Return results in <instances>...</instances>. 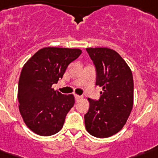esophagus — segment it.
Returning a JSON list of instances; mask_svg holds the SVG:
<instances>
[{"instance_id": "esophagus-1", "label": "esophagus", "mask_w": 158, "mask_h": 158, "mask_svg": "<svg viewBox=\"0 0 158 158\" xmlns=\"http://www.w3.org/2000/svg\"><path fill=\"white\" fill-rule=\"evenodd\" d=\"M75 99H76V101H80V100L82 99V96H78V95H75Z\"/></svg>"}]
</instances>
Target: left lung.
Instances as JSON below:
<instances>
[{
    "instance_id": "1",
    "label": "left lung",
    "mask_w": 158,
    "mask_h": 158,
    "mask_svg": "<svg viewBox=\"0 0 158 158\" xmlns=\"http://www.w3.org/2000/svg\"><path fill=\"white\" fill-rule=\"evenodd\" d=\"M96 67V85L102 87L99 101L88 98L90 107L85 125L92 136L104 139L122 129L134 105L131 69L118 52L108 48H88Z\"/></svg>"
}]
</instances>
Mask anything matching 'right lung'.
I'll use <instances>...</instances> for the list:
<instances>
[{"instance_id": "add662e5", "label": "right lung", "mask_w": 158, "mask_h": 158, "mask_svg": "<svg viewBox=\"0 0 158 158\" xmlns=\"http://www.w3.org/2000/svg\"><path fill=\"white\" fill-rule=\"evenodd\" d=\"M81 53L79 48H43L22 68L18 84L19 110L31 131L51 136L62 129L67 114L75 103L73 95L52 88L71 62Z\"/></svg>"}]
</instances>
